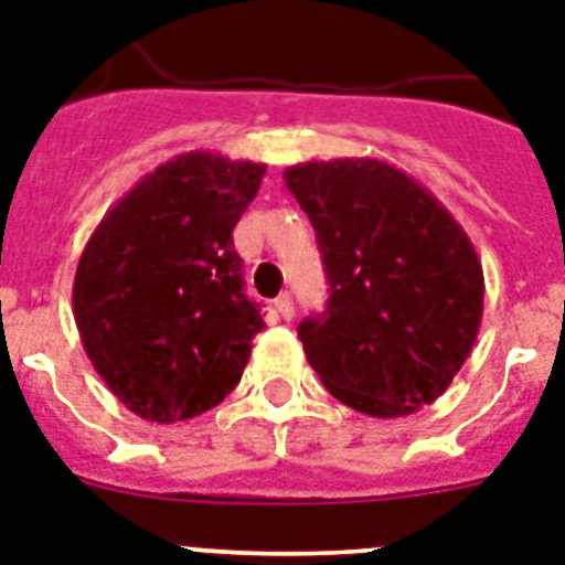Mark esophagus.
Masks as SVG:
<instances>
[{
  "label": "esophagus",
  "instance_id": "34e87169",
  "mask_svg": "<svg viewBox=\"0 0 565 565\" xmlns=\"http://www.w3.org/2000/svg\"><path fill=\"white\" fill-rule=\"evenodd\" d=\"M275 310H278V316H281V319H287V322H290L292 316H296V307H292V298L287 296V292H284V296L275 298Z\"/></svg>",
  "mask_w": 565,
  "mask_h": 565
}]
</instances>
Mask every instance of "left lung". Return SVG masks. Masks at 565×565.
Segmentation results:
<instances>
[{"instance_id":"obj_1","label":"left lung","mask_w":565,"mask_h":565,"mask_svg":"<svg viewBox=\"0 0 565 565\" xmlns=\"http://www.w3.org/2000/svg\"><path fill=\"white\" fill-rule=\"evenodd\" d=\"M284 182L316 228L330 298L298 324L337 401L371 417L435 403L473 351L481 260L456 217L383 159L301 162Z\"/></svg>"}]
</instances>
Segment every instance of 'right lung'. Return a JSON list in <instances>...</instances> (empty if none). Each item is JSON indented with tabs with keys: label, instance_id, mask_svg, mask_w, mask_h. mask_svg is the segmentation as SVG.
Segmentation results:
<instances>
[{
	"label": "right lung",
	"instance_id": "1",
	"mask_svg": "<svg viewBox=\"0 0 565 565\" xmlns=\"http://www.w3.org/2000/svg\"><path fill=\"white\" fill-rule=\"evenodd\" d=\"M264 173L211 150L173 156L104 214L77 260L86 356L141 420L203 415L241 383L264 319L232 232Z\"/></svg>",
	"mask_w": 565,
	"mask_h": 565
}]
</instances>
